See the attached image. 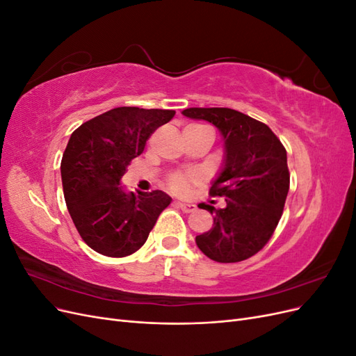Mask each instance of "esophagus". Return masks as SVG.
Returning a JSON list of instances; mask_svg holds the SVG:
<instances>
[{"instance_id": "obj_1", "label": "esophagus", "mask_w": 356, "mask_h": 356, "mask_svg": "<svg viewBox=\"0 0 356 356\" xmlns=\"http://www.w3.org/2000/svg\"><path fill=\"white\" fill-rule=\"evenodd\" d=\"M177 208H179L182 212H186V213H190V212H193L196 209V204H193V203H184V202H175L174 203Z\"/></svg>"}]
</instances>
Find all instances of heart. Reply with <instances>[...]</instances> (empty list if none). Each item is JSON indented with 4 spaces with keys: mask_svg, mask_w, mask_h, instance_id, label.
Instances as JSON below:
<instances>
[{
    "mask_svg": "<svg viewBox=\"0 0 356 356\" xmlns=\"http://www.w3.org/2000/svg\"><path fill=\"white\" fill-rule=\"evenodd\" d=\"M193 182H197L196 174H182V172H177V174H172L168 178L166 186L170 191H174L175 195H186Z\"/></svg>",
    "mask_w": 356,
    "mask_h": 356,
    "instance_id": "heart-1",
    "label": "heart"
}]
</instances>
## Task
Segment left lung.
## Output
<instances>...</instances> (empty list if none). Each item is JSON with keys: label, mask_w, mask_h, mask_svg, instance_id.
Here are the masks:
<instances>
[{"label": "left lung", "mask_w": 356, "mask_h": 356, "mask_svg": "<svg viewBox=\"0 0 356 356\" xmlns=\"http://www.w3.org/2000/svg\"><path fill=\"white\" fill-rule=\"evenodd\" d=\"M188 118L207 120L224 139V161L211 196L225 197L213 227L196 236L199 250L218 263H238L270 241L289 190L286 149L267 124L232 108H187ZM213 203V200H212Z\"/></svg>", "instance_id": "left-lung-1"}]
</instances>
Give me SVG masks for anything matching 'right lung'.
<instances>
[{
  "mask_svg": "<svg viewBox=\"0 0 356 356\" xmlns=\"http://www.w3.org/2000/svg\"><path fill=\"white\" fill-rule=\"evenodd\" d=\"M174 115V110L118 106L72 132L60 161L63 196L93 251L115 258L136 252L169 207L172 199L161 190L127 193L120 179L147 139Z\"/></svg>",
  "mask_w": 356,
  "mask_h": 356,
  "instance_id": "obj_1",
  "label": "right lung"
}]
</instances>
